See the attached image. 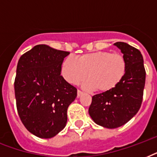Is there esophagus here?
Returning <instances> with one entry per match:
<instances>
[{
	"mask_svg": "<svg viewBox=\"0 0 157 157\" xmlns=\"http://www.w3.org/2000/svg\"><path fill=\"white\" fill-rule=\"evenodd\" d=\"M82 94H83V92L81 90H77V97L79 98V97H81Z\"/></svg>",
	"mask_w": 157,
	"mask_h": 157,
	"instance_id": "1",
	"label": "esophagus"
}]
</instances>
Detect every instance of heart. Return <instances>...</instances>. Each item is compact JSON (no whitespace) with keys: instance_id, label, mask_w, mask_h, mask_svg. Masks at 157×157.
Returning <instances> with one entry per match:
<instances>
[{"instance_id":"1","label":"heart","mask_w":157,"mask_h":157,"mask_svg":"<svg viewBox=\"0 0 157 157\" xmlns=\"http://www.w3.org/2000/svg\"><path fill=\"white\" fill-rule=\"evenodd\" d=\"M126 60L123 55L110 51L82 54L76 59L67 57L61 66L62 75L68 83L76 85L87 75L83 82L87 90L109 92L114 90L126 73Z\"/></svg>"}]
</instances>
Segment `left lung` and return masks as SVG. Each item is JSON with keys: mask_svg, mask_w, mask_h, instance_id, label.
<instances>
[{"mask_svg": "<svg viewBox=\"0 0 157 157\" xmlns=\"http://www.w3.org/2000/svg\"><path fill=\"white\" fill-rule=\"evenodd\" d=\"M126 60V73L112 90L92 97L89 114L96 124L115 129L131 120L141 107L146 71L141 52L124 42L114 44Z\"/></svg>", "mask_w": 157, "mask_h": 157, "instance_id": "1", "label": "left lung"}]
</instances>
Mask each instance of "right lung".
Wrapping results in <instances>:
<instances>
[{"instance_id":"add662e5","label":"right lung","mask_w":157,"mask_h":157,"mask_svg":"<svg viewBox=\"0 0 157 157\" xmlns=\"http://www.w3.org/2000/svg\"><path fill=\"white\" fill-rule=\"evenodd\" d=\"M69 54L37 45L18 62L14 93L18 116L26 129L41 139L53 138L66 126L67 111L77 95L61 76Z\"/></svg>"}]
</instances>
